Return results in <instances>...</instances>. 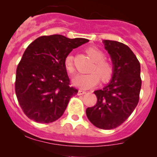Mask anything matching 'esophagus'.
<instances>
[{"mask_svg": "<svg viewBox=\"0 0 157 157\" xmlns=\"http://www.w3.org/2000/svg\"><path fill=\"white\" fill-rule=\"evenodd\" d=\"M86 92L85 91H82V90H79L77 94H78V95H82V94H86Z\"/></svg>", "mask_w": 157, "mask_h": 157, "instance_id": "esophagus-1", "label": "esophagus"}]
</instances>
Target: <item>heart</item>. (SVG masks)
I'll use <instances>...</instances> for the list:
<instances>
[{
  "instance_id": "heart-1",
  "label": "heart",
  "mask_w": 157,
  "mask_h": 157,
  "mask_svg": "<svg viewBox=\"0 0 157 157\" xmlns=\"http://www.w3.org/2000/svg\"><path fill=\"white\" fill-rule=\"evenodd\" d=\"M86 53L92 59L94 64L89 74H80L73 78V83L77 87L82 89H89L95 86L101 78L102 82H108L111 79L113 74V65L109 61L105 60V54L101 50L95 47H89L86 49ZM64 66L68 73L75 71L74 56L68 54L64 58Z\"/></svg>"
}]
</instances>
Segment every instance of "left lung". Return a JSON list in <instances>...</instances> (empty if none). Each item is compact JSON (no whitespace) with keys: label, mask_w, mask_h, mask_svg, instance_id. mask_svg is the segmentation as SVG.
<instances>
[{"label":"left lung","mask_w":157,"mask_h":157,"mask_svg":"<svg viewBox=\"0 0 157 157\" xmlns=\"http://www.w3.org/2000/svg\"><path fill=\"white\" fill-rule=\"evenodd\" d=\"M103 44L112 60L113 76L105 87L94 91L97 103L86 112L94 125L110 130L122 125L136 107L142 80L140 63L128 46L108 40Z\"/></svg>","instance_id":"8db88e82"}]
</instances>
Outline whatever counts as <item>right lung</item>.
Returning a JSON list of instances; mask_svg holds the SVG:
<instances>
[{
  "mask_svg": "<svg viewBox=\"0 0 157 157\" xmlns=\"http://www.w3.org/2000/svg\"><path fill=\"white\" fill-rule=\"evenodd\" d=\"M89 41L53 35L41 36L29 45L16 70L15 93L30 120L50 123L63 114L71 97L78 92L70 86L64 58Z\"/></svg>",
  "mask_w": 157,
  "mask_h": 157,
  "instance_id": "right-lung-1",
  "label": "right lung"
}]
</instances>
